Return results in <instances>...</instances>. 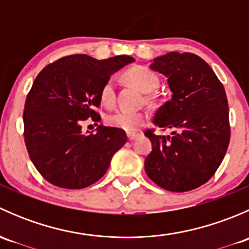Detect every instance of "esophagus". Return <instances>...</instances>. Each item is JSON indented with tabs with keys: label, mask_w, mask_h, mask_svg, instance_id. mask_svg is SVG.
Masks as SVG:
<instances>
[{
	"label": "esophagus",
	"mask_w": 249,
	"mask_h": 249,
	"mask_svg": "<svg viewBox=\"0 0 249 249\" xmlns=\"http://www.w3.org/2000/svg\"><path fill=\"white\" fill-rule=\"evenodd\" d=\"M139 136L140 134H137V132H127V139H129V141L136 140Z\"/></svg>",
	"instance_id": "obj_1"
}]
</instances>
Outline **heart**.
Listing matches in <instances>:
<instances>
[{
  "label": "heart",
  "mask_w": 249,
  "mask_h": 249,
  "mask_svg": "<svg viewBox=\"0 0 249 249\" xmlns=\"http://www.w3.org/2000/svg\"><path fill=\"white\" fill-rule=\"evenodd\" d=\"M125 79L137 87L141 91L150 92L159 85V78L152 70L144 66H134L124 73ZM102 105L110 107L115 102V85L113 79H108L102 87L100 92ZM150 100H155V96H150ZM148 117L145 113L136 110H117L107 117L106 122L109 126L117 127L126 132H132L145 124Z\"/></svg>",
  "instance_id": "heart-1"
}]
</instances>
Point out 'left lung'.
I'll use <instances>...</instances> for the list:
<instances>
[{
  "instance_id": "1",
  "label": "left lung",
  "mask_w": 249,
  "mask_h": 249,
  "mask_svg": "<svg viewBox=\"0 0 249 249\" xmlns=\"http://www.w3.org/2000/svg\"><path fill=\"white\" fill-rule=\"evenodd\" d=\"M150 67L167 77L172 91L153 123L172 134L158 136L155 129L145 130L153 144L145 172L162 189H196L217 171L230 142L224 87L210 65L192 53H169L154 59Z\"/></svg>"
}]
</instances>
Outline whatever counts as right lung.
Returning <instances> with one entry per match:
<instances>
[{
    "mask_svg": "<svg viewBox=\"0 0 249 249\" xmlns=\"http://www.w3.org/2000/svg\"><path fill=\"white\" fill-rule=\"evenodd\" d=\"M134 61L129 55L96 60L73 54L47 65L36 77L22 113L24 140L32 164L50 184L64 189L94 184L127 142L125 131L102 125L96 134L83 135L82 123L100 122L95 108L102 87Z\"/></svg>",
    "mask_w": 249,
    "mask_h": 249,
    "instance_id": "obj_1",
    "label": "right lung"
}]
</instances>
